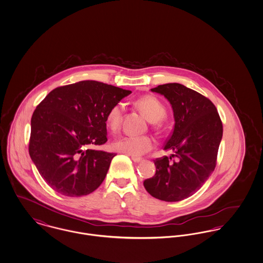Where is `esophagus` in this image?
Listing matches in <instances>:
<instances>
[{
	"instance_id": "34e87169",
	"label": "esophagus",
	"mask_w": 263,
	"mask_h": 263,
	"mask_svg": "<svg viewBox=\"0 0 263 263\" xmlns=\"http://www.w3.org/2000/svg\"><path fill=\"white\" fill-rule=\"evenodd\" d=\"M132 160H133L134 162H136V163H139V162H141V161L143 160V158L138 157V156H132Z\"/></svg>"
}]
</instances>
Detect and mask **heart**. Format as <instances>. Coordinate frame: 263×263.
Instances as JSON below:
<instances>
[{
    "label": "heart",
    "instance_id": "heart-1",
    "mask_svg": "<svg viewBox=\"0 0 263 263\" xmlns=\"http://www.w3.org/2000/svg\"><path fill=\"white\" fill-rule=\"evenodd\" d=\"M136 104L139 110L152 123L160 122L166 116L165 106L158 98L146 95L138 99ZM123 114L124 106L121 103L114 105L109 110L106 117V122L110 129L116 132L120 128L123 120ZM154 144L155 142L153 138L148 136L125 135L117 138L112 143V147L118 152H124L133 156H139L152 151Z\"/></svg>",
    "mask_w": 263,
    "mask_h": 263
}]
</instances>
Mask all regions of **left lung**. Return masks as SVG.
<instances>
[{
    "label": "left lung",
    "instance_id": "obj_1",
    "mask_svg": "<svg viewBox=\"0 0 263 263\" xmlns=\"http://www.w3.org/2000/svg\"><path fill=\"white\" fill-rule=\"evenodd\" d=\"M152 91L171 104L175 125L164 149L173 151L177 161L171 163L167 156L155 159L156 172L143 185L156 199L178 202L196 193L215 170L222 124L215 105L184 85L163 84Z\"/></svg>",
    "mask_w": 263,
    "mask_h": 263
}]
</instances>
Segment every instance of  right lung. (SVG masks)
<instances>
[{
    "label": "right lung",
    "mask_w": 263,
    "mask_h": 263,
    "mask_svg": "<svg viewBox=\"0 0 263 263\" xmlns=\"http://www.w3.org/2000/svg\"><path fill=\"white\" fill-rule=\"evenodd\" d=\"M130 93L87 80L55 88L36 107L28 152L42 178L57 193L81 197L102 184L116 153L89 146L106 143L107 114Z\"/></svg>",
    "instance_id": "obj_1"
}]
</instances>
